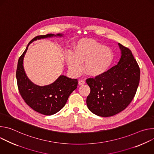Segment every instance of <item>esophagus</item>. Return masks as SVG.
Returning a JSON list of instances; mask_svg holds the SVG:
<instances>
[{
  "label": "esophagus",
  "mask_w": 154,
  "mask_h": 154,
  "mask_svg": "<svg viewBox=\"0 0 154 154\" xmlns=\"http://www.w3.org/2000/svg\"><path fill=\"white\" fill-rule=\"evenodd\" d=\"M85 80H80L79 81V84L80 85H83L85 84Z\"/></svg>",
  "instance_id": "esophagus-1"
}]
</instances>
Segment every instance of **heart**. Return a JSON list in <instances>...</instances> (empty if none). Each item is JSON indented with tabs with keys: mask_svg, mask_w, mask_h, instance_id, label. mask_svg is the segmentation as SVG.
Masks as SVG:
<instances>
[{
	"mask_svg": "<svg viewBox=\"0 0 154 154\" xmlns=\"http://www.w3.org/2000/svg\"><path fill=\"white\" fill-rule=\"evenodd\" d=\"M113 60L111 50L104 47L93 39H82L77 42L74 54L71 53L66 57V62L71 71L79 74L82 70L86 74L95 77L102 74L110 65Z\"/></svg>",
	"mask_w": 154,
	"mask_h": 154,
	"instance_id": "obj_1",
	"label": "heart"
}]
</instances>
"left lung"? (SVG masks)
I'll list each match as a JSON object with an SVG mask.
<instances>
[{
  "mask_svg": "<svg viewBox=\"0 0 154 154\" xmlns=\"http://www.w3.org/2000/svg\"><path fill=\"white\" fill-rule=\"evenodd\" d=\"M121 58L116 65L95 78L86 79L91 91L87 106L101 117L115 115L124 110L135 96L140 69L131 51L120 43Z\"/></svg>",
  "mask_w": 154,
  "mask_h": 154,
  "instance_id": "left-lung-1",
  "label": "left lung"
}]
</instances>
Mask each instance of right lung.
<instances>
[{
  "instance_id": "right-lung-1",
  "label": "right lung",
  "mask_w": 154,
  "mask_h": 154,
  "mask_svg": "<svg viewBox=\"0 0 154 154\" xmlns=\"http://www.w3.org/2000/svg\"><path fill=\"white\" fill-rule=\"evenodd\" d=\"M62 34L49 33L33 38L25 51L19 57L16 69V79L19 93L25 102L35 111L45 115H52L64 107L69 96L77 88L78 80L60 75L51 85L40 86L32 83L25 72L23 60L30 43L37 39L52 36H62Z\"/></svg>"
}]
</instances>
